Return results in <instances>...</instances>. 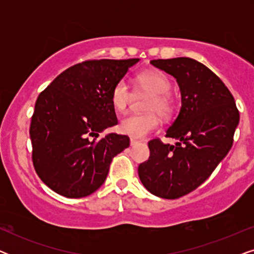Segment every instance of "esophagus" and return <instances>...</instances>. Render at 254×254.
I'll return each instance as SVG.
<instances>
[{
	"instance_id": "34e87169",
	"label": "esophagus",
	"mask_w": 254,
	"mask_h": 254,
	"mask_svg": "<svg viewBox=\"0 0 254 254\" xmlns=\"http://www.w3.org/2000/svg\"><path fill=\"white\" fill-rule=\"evenodd\" d=\"M140 143L137 140H135V138H130V145H136Z\"/></svg>"
}]
</instances>
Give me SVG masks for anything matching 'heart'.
Here are the masks:
<instances>
[{
	"label": "heart",
	"mask_w": 254,
	"mask_h": 254,
	"mask_svg": "<svg viewBox=\"0 0 254 254\" xmlns=\"http://www.w3.org/2000/svg\"><path fill=\"white\" fill-rule=\"evenodd\" d=\"M134 85L138 91L150 93L144 109L149 111L142 114H130L120 123V130L134 138H143L155 131L159 126V117L169 118L175 109L171 90V82L164 72L157 69H148L136 74ZM133 92L126 79L118 81L111 91V102L117 112L124 113L129 107Z\"/></svg>",
	"instance_id": "heart-1"
}]
</instances>
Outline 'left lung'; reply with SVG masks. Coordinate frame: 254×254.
I'll return each mask as SVG.
<instances>
[{"label":"left lung","mask_w":254,"mask_h":254,"mask_svg":"<svg viewBox=\"0 0 254 254\" xmlns=\"http://www.w3.org/2000/svg\"><path fill=\"white\" fill-rule=\"evenodd\" d=\"M177 79L182 107L166 137L149 141L150 156L138 165L141 183L151 194L178 199L197 189L232 147L239 123L234 96L209 68L190 58L151 60Z\"/></svg>","instance_id":"left-lung-1"}]
</instances>
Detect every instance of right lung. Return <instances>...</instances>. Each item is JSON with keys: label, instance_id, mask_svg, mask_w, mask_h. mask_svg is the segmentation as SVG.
Segmentation results:
<instances>
[{"label": "right lung", "instance_id": "add662e5", "mask_svg": "<svg viewBox=\"0 0 254 254\" xmlns=\"http://www.w3.org/2000/svg\"><path fill=\"white\" fill-rule=\"evenodd\" d=\"M138 59L88 60L65 69L38 96L31 119L33 166L52 190L65 197L92 194L105 182L114 156L129 147L111 102L114 84Z\"/></svg>", "mask_w": 254, "mask_h": 254}]
</instances>
